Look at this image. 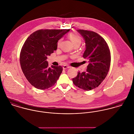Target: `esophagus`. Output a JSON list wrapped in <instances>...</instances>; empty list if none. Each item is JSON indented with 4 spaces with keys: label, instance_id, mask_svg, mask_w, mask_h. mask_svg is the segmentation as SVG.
<instances>
[{
    "label": "esophagus",
    "instance_id": "34e87169",
    "mask_svg": "<svg viewBox=\"0 0 134 134\" xmlns=\"http://www.w3.org/2000/svg\"><path fill=\"white\" fill-rule=\"evenodd\" d=\"M69 68H70V66H68V65H63V69L64 70H66V69H69Z\"/></svg>",
    "mask_w": 134,
    "mask_h": 134
}]
</instances>
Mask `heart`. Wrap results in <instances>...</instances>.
Instances as JSON below:
<instances>
[{
	"label": "heart",
	"instance_id": "b5f03b06",
	"mask_svg": "<svg viewBox=\"0 0 134 134\" xmlns=\"http://www.w3.org/2000/svg\"><path fill=\"white\" fill-rule=\"evenodd\" d=\"M69 37L74 45H76V44H78L80 45V44H81V41H82L81 38L78 35H77L76 34L71 33L69 35ZM61 41H62V39H60L58 41L57 43L58 46H59V45L61 42Z\"/></svg>",
	"mask_w": 134,
	"mask_h": 134
}]
</instances>
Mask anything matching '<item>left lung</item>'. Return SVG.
<instances>
[{"label": "left lung", "instance_id": "left-lung-1", "mask_svg": "<svg viewBox=\"0 0 134 134\" xmlns=\"http://www.w3.org/2000/svg\"><path fill=\"white\" fill-rule=\"evenodd\" d=\"M77 31L85 41L83 57L89 63L87 71L78 72L72 80L78 88L89 91L97 87L107 76L110 65V52L105 40L97 33L82 29Z\"/></svg>", "mask_w": 134, "mask_h": 134}]
</instances>
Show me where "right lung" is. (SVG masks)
Masks as SVG:
<instances>
[{
	"mask_svg": "<svg viewBox=\"0 0 134 134\" xmlns=\"http://www.w3.org/2000/svg\"><path fill=\"white\" fill-rule=\"evenodd\" d=\"M70 29H41L32 33L25 42L20 54L23 72L31 85L45 90L57 82L63 68L48 67L47 56L57 49V42Z\"/></svg>",
	"mask_w": 134,
	"mask_h": 134,
	"instance_id": "1",
	"label": "right lung"
}]
</instances>
